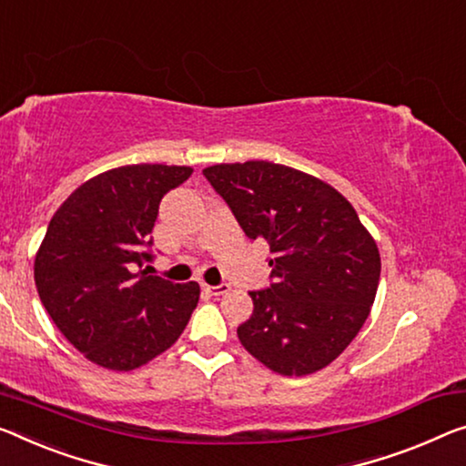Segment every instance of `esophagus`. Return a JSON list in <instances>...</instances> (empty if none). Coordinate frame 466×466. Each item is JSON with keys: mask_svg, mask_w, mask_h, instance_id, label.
I'll return each instance as SVG.
<instances>
[{"mask_svg": "<svg viewBox=\"0 0 466 466\" xmlns=\"http://www.w3.org/2000/svg\"><path fill=\"white\" fill-rule=\"evenodd\" d=\"M231 289L228 283H220V285H204V291L210 293V296H225V293Z\"/></svg>", "mask_w": 466, "mask_h": 466, "instance_id": "34e87169", "label": "esophagus"}]
</instances>
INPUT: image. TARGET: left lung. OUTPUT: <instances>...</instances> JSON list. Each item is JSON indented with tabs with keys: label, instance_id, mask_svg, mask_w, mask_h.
<instances>
[{
	"label": "left lung",
	"instance_id": "8db88e82",
	"mask_svg": "<svg viewBox=\"0 0 466 466\" xmlns=\"http://www.w3.org/2000/svg\"><path fill=\"white\" fill-rule=\"evenodd\" d=\"M204 177L243 233L270 246V285L249 291L241 346L279 375L327 367L360 331L381 275L352 204L320 178L267 160L217 164Z\"/></svg>",
	"mask_w": 466,
	"mask_h": 466
}]
</instances>
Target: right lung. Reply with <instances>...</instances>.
<instances>
[{"label": "right lung", "instance_id": "1", "mask_svg": "<svg viewBox=\"0 0 466 466\" xmlns=\"http://www.w3.org/2000/svg\"><path fill=\"white\" fill-rule=\"evenodd\" d=\"M193 168L131 164L70 193L35 258L39 298L85 358L133 370L168 350L189 323L199 285L147 275L162 198Z\"/></svg>", "mask_w": 466, "mask_h": 466}]
</instances>
